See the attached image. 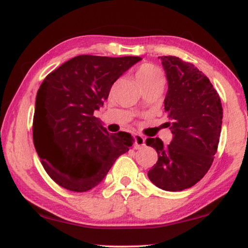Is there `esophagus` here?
Instances as JSON below:
<instances>
[{
	"instance_id": "1",
	"label": "esophagus",
	"mask_w": 248,
	"mask_h": 248,
	"mask_svg": "<svg viewBox=\"0 0 248 248\" xmlns=\"http://www.w3.org/2000/svg\"><path fill=\"white\" fill-rule=\"evenodd\" d=\"M134 139H135V144H134L135 149H141L142 147H144V145H145V139L142 137V135L137 134L134 137Z\"/></svg>"
}]
</instances>
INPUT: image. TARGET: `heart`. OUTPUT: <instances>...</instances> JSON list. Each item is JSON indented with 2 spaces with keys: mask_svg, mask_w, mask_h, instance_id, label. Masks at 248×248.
Returning <instances> with one entry per match:
<instances>
[{
  "mask_svg": "<svg viewBox=\"0 0 248 248\" xmlns=\"http://www.w3.org/2000/svg\"><path fill=\"white\" fill-rule=\"evenodd\" d=\"M139 87L143 88L150 84H164L165 79L161 70L152 64H142L137 69L134 73Z\"/></svg>",
  "mask_w": 248,
  "mask_h": 248,
  "instance_id": "obj_1",
  "label": "heart"
}]
</instances>
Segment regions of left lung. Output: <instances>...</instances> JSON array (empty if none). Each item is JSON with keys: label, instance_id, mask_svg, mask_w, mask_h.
<instances>
[{"label": "left lung", "instance_id": "obj_1", "mask_svg": "<svg viewBox=\"0 0 248 248\" xmlns=\"http://www.w3.org/2000/svg\"><path fill=\"white\" fill-rule=\"evenodd\" d=\"M168 81L165 111L172 140L165 145L149 138L157 164L148 177L159 188L177 192L192 187L211 167L222 125V106L210 80L192 63L176 56H159Z\"/></svg>", "mask_w": 248, "mask_h": 248}]
</instances>
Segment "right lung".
<instances>
[{"label": "right lung", "instance_id": "obj_1", "mask_svg": "<svg viewBox=\"0 0 248 248\" xmlns=\"http://www.w3.org/2000/svg\"><path fill=\"white\" fill-rule=\"evenodd\" d=\"M142 59L79 55L49 73L36 96L32 137L43 167L56 184L87 192L105 178L134 139L109 134L93 111L115 81Z\"/></svg>", "mask_w": 248, "mask_h": 248}]
</instances>
